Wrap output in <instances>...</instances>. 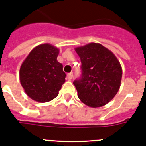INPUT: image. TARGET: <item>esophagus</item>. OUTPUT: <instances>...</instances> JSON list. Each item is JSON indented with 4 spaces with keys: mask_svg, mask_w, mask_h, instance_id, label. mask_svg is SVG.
Listing matches in <instances>:
<instances>
[{
    "mask_svg": "<svg viewBox=\"0 0 146 146\" xmlns=\"http://www.w3.org/2000/svg\"><path fill=\"white\" fill-rule=\"evenodd\" d=\"M73 73H70L67 74V78H68V80H72V79H73Z\"/></svg>",
    "mask_w": 146,
    "mask_h": 146,
    "instance_id": "1",
    "label": "esophagus"
}]
</instances>
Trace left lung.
I'll list each match as a JSON object with an SVG mask.
<instances>
[{
  "label": "left lung",
  "mask_w": 146,
  "mask_h": 146,
  "mask_svg": "<svg viewBox=\"0 0 146 146\" xmlns=\"http://www.w3.org/2000/svg\"><path fill=\"white\" fill-rule=\"evenodd\" d=\"M82 63V76L73 84L78 97L92 108L104 106L119 91L122 67L116 56L99 43L75 48Z\"/></svg>",
  "instance_id": "8db88e82"
}]
</instances>
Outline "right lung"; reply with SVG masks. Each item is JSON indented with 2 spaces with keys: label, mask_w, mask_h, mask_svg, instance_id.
Masks as SVG:
<instances>
[{
  "label": "right lung",
  "mask_w": 146,
  "mask_h": 146,
  "mask_svg": "<svg viewBox=\"0 0 146 146\" xmlns=\"http://www.w3.org/2000/svg\"><path fill=\"white\" fill-rule=\"evenodd\" d=\"M59 49L50 44L38 45L31 50L20 69L19 80L29 97L48 102L57 97L65 82L63 65L57 61Z\"/></svg>",
  "instance_id": "add662e5"
}]
</instances>
